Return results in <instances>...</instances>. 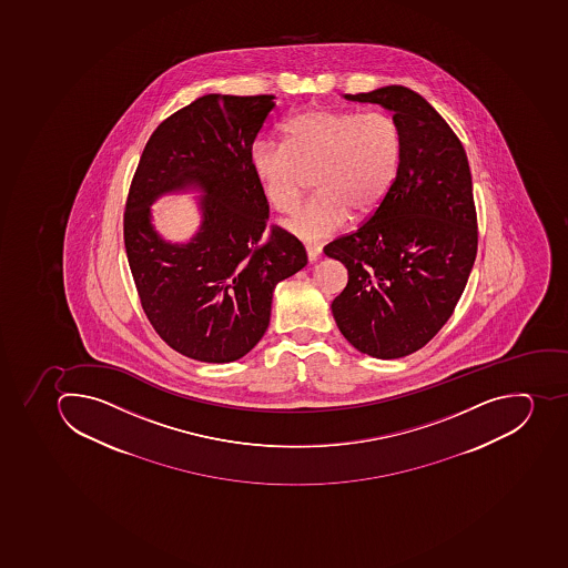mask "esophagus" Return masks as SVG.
I'll return each instance as SVG.
<instances>
[{
	"mask_svg": "<svg viewBox=\"0 0 568 568\" xmlns=\"http://www.w3.org/2000/svg\"><path fill=\"white\" fill-rule=\"evenodd\" d=\"M321 253H323V247L320 244L306 245V254H308L310 262H315Z\"/></svg>",
	"mask_w": 568,
	"mask_h": 568,
	"instance_id": "obj_1",
	"label": "esophagus"
}]
</instances>
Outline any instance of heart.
I'll use <instances>...</instances> for the list:
<instances>
[{"label": "heart", "instance_id": "1", "mask_svg": "<svg viewBox=\"0 0 568 568\" xmlns=\"http://www.w3.org/2000/svg\"><path fill=\"white\" fill-rule=\"evenodd\" d=\"M283 143L256 141L251 169L276 212H291L314 174L315 193L283 221L303 240L329 236L378 210L398 174L402 132L382 111L310 109L283 123Z\"/></svg>", "mask_w": 568, "mask_h": 568}]
</instances>
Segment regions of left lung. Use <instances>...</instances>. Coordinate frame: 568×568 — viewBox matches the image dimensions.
<instances>
[{
	"label": "left lung",
	"instance_id": "8db88e82",
	"mask_svg": "<svg viewBox=\"0 0 568 568\" xmlns=\"http://www.w3.org/2000/svg\"><path fill=\"white\" fill-rule=\"evenodd\" d=\"M346 99L393 111L402 158L378 210L324 247L347 268L333 317L358 352L402 358L436 337L465 292L478 244L471 172L457 134L416 91L385 85Z\"/></svg>",
	"mask_w": 568,
	"mask_h": 568
}]
</instances>
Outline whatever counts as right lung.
Listing matches in <instances>:
<instances>
[{"instance_id": "right-lung-1", "label": "right lung", "mask_w": 568, "mask_h": 568, "mask_svg": "<svg viewBox=\"0 0 568 568\" xmlns=\"http://www.w3.org/2000/svg\"><path fill=\"white\" fill-rule=\"evenodd\" d=\"M274 99L204 94L179 109L152 132L129 187L123 240L141 308L164 343L193 361L251 352L267 332L274 286L306 265L296 236L267 227L248 160ZM186 185L207 193L202 230L187 245H166L148 206Z\"/></svg>"}]
</instances>
